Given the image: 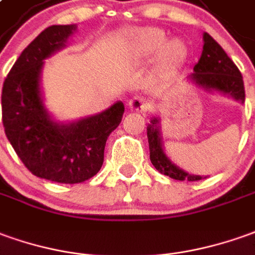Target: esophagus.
Returning a JSON list of instances; mask_svg holds the SVG:
<instances>
[{"mask_svg":"<svg viewBox=\"0 0 255 255\" xmlns=\"http://www.w3.org/2000/svg\"><path fill=\"white\" fill-rule=\"evenodd\" d=\"M128 108L130 111H134V112H144L148 108V104H147V101H144L143 98L133 97L129 100Z\"/></svg>","mask_w":255,"mask_h":255,"instance_id":"34e87169","label":"esophagus"}]
</instances>
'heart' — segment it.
Masks as SVG:
<instances>
[{
  "instance_id": "heart-1",
  "label": "heart",
  "mask_w": 255,
  "mask_h": 255,
  "mask_svg": "<svg viewBox=\"0 0 255 255\" xmlns=\"http://www.w3.org/2000/svg\"><path fill=\"white\" fill-rule=\"evenodd\" d=\"M125 55L131 61H145L152 55L155 66L168 71L182 64L187 57V45L180 38H168L158 27H136L126 30L121 37Z\"/></svg>"
}]
</instances>
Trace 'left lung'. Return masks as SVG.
I'll use <instances>...</instances> for the list:
<instances>
[{
	"label": "left lung",
	"instance_id": "1",
	"mask_svg": "<svg viewBox=\"0 0 255 255\" xmlns=\"http://www.w3.org/2000/svg\"><path fill=\"white\" fill-rule=\"evenodd\" d=\"M203 41L204 45L201 57L197 64L194 65L193 73L186 77L187 82L194 84L198 89H203L208 93H219L243 104L246 97L245 84L238 66L233 64V61L228 57L224 48L208 33L203 34ZM147 138L150 147L151 164L162 175L176 180L189 182L207 178L183 171L178 165L173 164L165 154L161 133V119L157 115L151 118L150 124L147 126Z\"/></svg>",
	"mask_w": 255,
	"mask_h": 255
}]
</instances>
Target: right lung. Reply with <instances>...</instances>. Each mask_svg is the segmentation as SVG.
<instances>
[{
    "label": "right lung",
    "mask_w": 255,
    "mask_h": 255,
    "mask_svg": "<svg viewBox=\"0 0 255 255\" xmlns=\"http://www.w3.org/2000/svg\"><path fill=\"white\" fill-rule=\"evenodd\" d=\"M77 24L47 27L19 55L3 82L1 104L5 134L17 157L38 178L80 183L104 162V148L125 107L117 101L100 114L61 122L44 104L41 73L45 59L66 47Z\"/></svg>",
    "instance_id": "add662e5"
}]
</instances>
